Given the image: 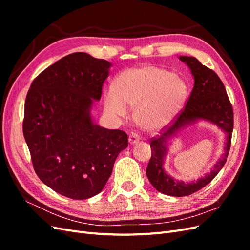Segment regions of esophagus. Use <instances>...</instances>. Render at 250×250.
<instances>
[{"label":"esophagus","mask_w":250,"mask_h":250,"mask_svg":"<svg viewBox=\"0 0 250 250\" xmlns=\"http://www.w3.org/2000/svg\"><path fill=\"white\" fill-rule=\"evenodd\" d=\"M128 140H129V143L131 144V145H133V144L139 143L141 138H140V135L138 133H131L129 135V139H128Z\"/></svg>","instance_id":"obj_1"}]
</instances>
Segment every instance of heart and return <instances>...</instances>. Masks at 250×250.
<instances>
[{
    "label": "heart",
    "instance_id": "1",
    "mask_svg": "<svg viewBox=\"0 0 250 250\" xmlns=\"http://www.w3.org/2000/svg\"><path fill=\"white\" fill-rule=\"evenodd\" d=\"M186 97L187 86L180 78L162 67L146 65L120 74L115 90L105 94L104 106L111 116L120 118L127 115V106L135 108V122L153 130L177 115Z\"/></svg>",
    "mask_w": 250,
    "mask_h": 250
}]
</instances>
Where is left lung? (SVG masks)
Masks as SVG:
<instances>
[{"mask_svg": "<svg viewBox=\"0 0 250 250\" xmlns=\"http://www.w3.org/2000/svg\"><path fill=\"white\" fill-rule=\"evenodd\" d=\"M179 59L190 67L194 77V87L190 98L176 120L156 138L151 139V158L146 169V175L158 192L175 197L188 196L208 185L219 173L228 158L231 133L233 129V112L229 96L218 75L203 65L198 59L190 56H179ZM215 124L227 134L225 153L206 176L197 181H177L166 173L163 169L164 158L168 152V142L186 126L199 120Z\"/></svg>", "mask_w": 250, "mask_h": 250, "instance_id": "1", "label": "left lung"}]
</instances>
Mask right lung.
Returning <instances> with one entry per match:
<instances>
[{
    "instance_id": "obj_1",
    "label": "right lung",
    "mask_w": 250,
    "mask_h": 250,
    "mask_svg": "<svg viewBox=\"0 0 250 250\" xmlns=\"http://www.w3.org/2000/svg\"><path fill=\"white\" fill-rule=\"evenodd\" d=\"M111 63L73 53L37 76L26 97L22 132L35 173L53 191L87 199L106 185L127 134L94 123Z\"/></svg>"
}]
</instances>
